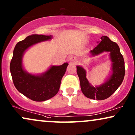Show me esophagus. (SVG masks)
Here are the masks:
<instances>
[{
  "label": "esophagus",
  "mask_w": 135,
  "mask_h": 135,
  "mask_svg": "<svg viewBox=\"0 0 135 135\" xmlns=\"http://www.w3.org/2000/svg\"><path fill=\"white\" fill-rule=\"evenodd\" d=\"M70 62L71 63H73V64H76V59L75 57L74 56H71V57L70 58Z\"/></svg>",
  "instance_id": "34e87169"
}]
</instances>
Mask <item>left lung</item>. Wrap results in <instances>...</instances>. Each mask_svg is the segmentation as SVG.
Segmentation results:
<instances>
[{
  "label": "left lung",
  "mask_w": 135,
  "mask_h": 135,
  "mask_svg": "<svg viewBox=\"0 0 135 135\" xmlns=\"http://www.w3.org/2000/svg\"><path fill=\"white\" fill-rule=\"evenodd\" d=\"M104 52H110L112 73L108 79L100 86H93L90 84L86 78V70L81 66H76L81 91L85 97L93 100H103L110 97L122 84L125 73L123 57L121 54L119 46L107 36H102L101 42L90 53L95 56Z\"/></svg>",
  "instance_id": "left-lung-1"
}]
</instances>
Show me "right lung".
I'll list each match as a JSON object with an SVG mask.
<instances>
[{"label": "right lung", "mask_w": 135, "mask_h": 135, "mask_svg": "<svg viewBox=\"0 0 135 135\" xmlns=\"http://www.w3.org/2000/svg\"><path fill=\"white\" fill-rule=\"evenodd\" d=\"M52 38V35H31L16 44L10 64L12 78L20 93L35 102H43L54 97L59 91L61 80L65 73L68 63L52 66L40 75L27 72L22 66V57L31 46Z\"/></svg>", "instance_id": "obj_1"}]
</instances>
